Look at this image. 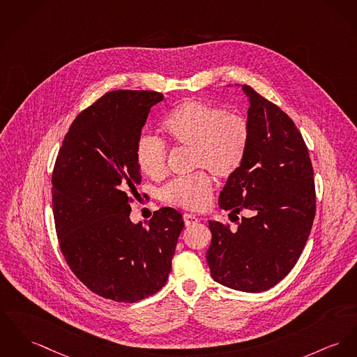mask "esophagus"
Masks as SVG:
<instances>
[{"label": "esophagus", "mask_w": 357, "mask_h": 357, "mask_svg": "<svg viewBox=\"0 0 357 357\" xmlns=\"http://www.w3.org/2000/svg\"><path fill=\"white\" fill-rule=\"evenodd\" d=\"M197 222H199L197 216H195V215L192 214H184V223H185V226H193V225H196Z\"/></svg>", "instance_id": "obj_1"}]
</instances>
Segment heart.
Instances as JSON below:
<instances>
[{
  "label": "heart",
  "instance_id": "1",
  "mask_svg": "<svg viewBox=\"0 0 357 357\" xmlns=\"http://www.w3.org/2000/svg\"><path fill=\"white\" fill-rule=\"evenodd\" d=\"M161 130L170 142L192 150L193 169H207L222 178L231 177L237 172L249 142L246 120L193 98L176 105L162 120ZM135 157L141 172L147 177L164 176L167 150L160 139L142 137L137 143ZM211 190L210 176L197 172L190 177L170 181L162 190V197L178 207L200 210L208 203Z\"/></svg>",
  "mask_w": 357,
  "mask_h": 357
}]
</instances>
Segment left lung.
Returning <instances> with one entry per match:
<instances>
[{
    "mask_svg": "<svg viewBox=\"0 0 357 357\" xmlns=\"http://www.w3.org/2000/svg\"><path fill=\"white\" fill-rule=\"evenodd\" d=\"M249 142L237 172L227 178L219 206L249 216L236 231L208 222L207 264L216 283L262 292L283 280L307 242L315 216L309 150L294 121L248 85Z\"/></svg>",
    "mask_w": 357,
    "mask_h": 357,
    "instance_id": "1",
    "label": "left lung"
}]
</instances>
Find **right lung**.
I'll return each instance as SVG.
<instances>
[{
	"instance_id": "add662e5",
	"label": "right lung",
	"mask_w": 357,
	"mask_h": 357,
	"mask_svg": "<svg viewBox=\"0 0 357 357\" xmlns=\"http://www.w3.org/2000/svg\"><path fill=\"white\" fill-rule=\"evenodd\" d=\"M164 96L115 91L73 121L52 172V211L61 250L73 273L97 295L134 303L158 292L184 229L174 208L155 211L144 227L130 219V197L142 176L135 150L150 109Z\"/></svg>"
}]
</instances>
